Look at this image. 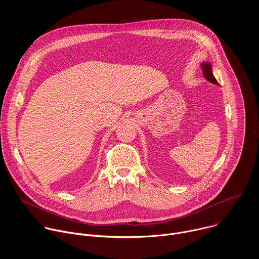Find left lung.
<instances>
[{"instance_id": "1", "label": "left lung", "mask_w": 259, "mask_h": 259, "mask_svg": "<svg viewBox=\"0 0 259 259\" xmlns=\"http://www.w3.org/2000/svg\"><path fill=\"white\" fill-rule=\"evenodd\" d=\"M201 67H202V70H203V73H204V77H205L209 82L218 85V82L216 81V79L214 78L213 73H212L211 64H210L209 62H203V63L201 64Z\"/></svg>"}]
</instances>
